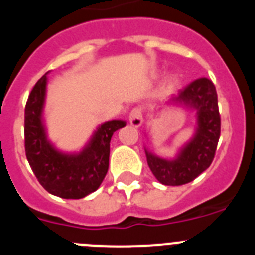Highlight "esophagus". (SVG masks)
Here are the masks:
<instances>
[{"mask_svg": "<svg viewBox=\"0 0 255 255\" xmlns=\"http://www.w3.org/2000/svg\"><path fill=\"white\" fill-rule=\"evenodd\" d=\"M129 121L132 126H135V128H139V126L143 124V112H141L140 108H132L129 114Z\"/></svg>", "mask_w": 255, "mask_h": 255, "instance_id": "1", "label": "esophagus"}]
</instances>
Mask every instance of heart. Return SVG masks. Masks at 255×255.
Instances as JSON below:
<instances>
[{"label": "heart", "instance_id": "1", "mask_svg": "<svg viewBox=\"0 0 255 255\" xmlns=\"http://www.w3.org/2000/svg\"><path fill=\"white\" fill-rule=\"evenodd\" d=\"M171 84H172V85H175V84H176V79H175V78H172V79H171Z\"/></svg>", "mask_w": 255, "mask_h": 255}]
</instances>
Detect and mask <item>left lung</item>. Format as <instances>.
<instances>
[{
  "label": "left lung",
  "instance_id": "left-lung-1",
  "mask_svg": "<svg viewBox=\"0 0 255 255\" xmlns=\"http://www.w3.org/2000/svg\"><path fill=\"white\" fill-rule=\"evenodd\" d=\"M171 102L184 103L197 111V131L176 158H159L145 150L147 162L154 177L161 184L179 186L197 179L211 166L221 134V116L217 92L208 78H199L180 89Z\"/></svg>",
  "mask_w": 255,
  "mask_h": 255
}]
</instances>
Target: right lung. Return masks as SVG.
Here are the masks:
<instances>
[{
  "instance_id": "1",
  "label": "right lung",
  "mask_w": 255,
  "mask_h": 255,
  "mask_svg": "<svg viewBox=\"0 0 255 255\" xmlns=\"http://www.w3.org/2000/svg\"><path fill=\"white\" fill-rule=\"evenodd\" d=\"M47 74L35 83L28 97L24 119L25 154L39 184L64 199H80L100 188L108 171L110 141L125 121L111 120L98 126L93 138L78 154H65L47 140L42 111Z\"/></svg>"
}]
</instances>
